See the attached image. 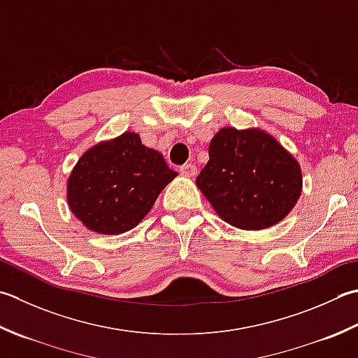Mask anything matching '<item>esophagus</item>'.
I'll return each instance as SVG.
<instances>
[{
	"label": "esophagus",
	"instance_id": "obj_1",
	"mask_svg": "<svg viewBox=\"0 0 358 358\" xmlns=\"http://www.w3.org/2000/svg\"><path fill=\"white\" fill-rule=\"evenodd\" d=\"M180 173L185 175V177H195L197 175V167L192 163H186L180 167Z\"/></svg>",
	"mask_w": 358,
	"mask_h": 358
}]
</instances>
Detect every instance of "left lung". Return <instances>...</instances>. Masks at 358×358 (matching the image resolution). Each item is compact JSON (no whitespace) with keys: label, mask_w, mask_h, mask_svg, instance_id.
I'll return each instance as SVG.
<instances>
[{"label":"left lung","mask_w":358,"mask_h":358,"mask_svg":"<svg viewBox=\"0 0 358 358\" xmlns=\"http://www.w3.org/2000/svg\"><path fill=\"white\" fill-rule=\"evenodd\" d=\"M197 186L229 225L264 229L292 211L303 175L290 153L267 133L222 129L209 144V161Z\"/></svg>","instance_id":"8db88e82"}]
</instances>
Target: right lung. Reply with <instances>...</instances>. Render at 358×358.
I'll return each mask as SVG.
<instances>
[{"label":"right lung","mask_w":358,"mask_h":358,"mask_svg":"<svg viewBox=\"0 0 358 358\" xmlns=\"http://www.w3.org/2000/svg\"><path fill=\"white\" fill-rule=\"evenodd\" d=\"M175 177L159 152L127 131L79 159L68 181L69 208L91 231L121 234L144 219Z\"/></svg>","instance_id":"obj_1"}]
</instances>
